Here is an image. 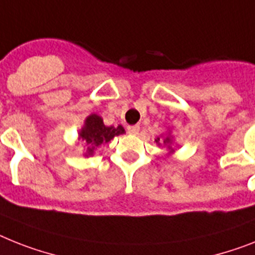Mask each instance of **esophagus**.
I'll return each instance as SVG.
<instances>
[{
  "mask_svg": "<svg viewBox=\"0 0 255 255\" xmlns=\"http://www.w3.org/2000/svg\"><path fill=\"white\" fill-rule=\"evenodd\" d=\"M139 130H140V128L138 125L129 126V128H128V132H129V134H131V135H136V134L139 132Z\"/></svg>",
  "mask_w": 255,
  "mask_h": 255,
  "instance_id": "34e87169",
  "label": "esophagus"
}]
</instances>
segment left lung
Listing matches in <instances>:
<instances>
[{
	"mask_svg": "<svg viewBox=\"0 0 255 255\" xmlns=\"http://www.w3.org/2000/svg\"><path fill=\"white\" fill-rule=\"evenodd\" d=\"M155 142H156V144L159 147H161V146L167 147L168 155H172V153H174V148H173L174 138H173V135H172V131H170V130H168L165 134H161L160 136H156Z\"/></svg>",
	"mask_w": 255,
	"mask_h": 255,
	"instance_id": "1",
	"label": "left lung"
}]
</instances>
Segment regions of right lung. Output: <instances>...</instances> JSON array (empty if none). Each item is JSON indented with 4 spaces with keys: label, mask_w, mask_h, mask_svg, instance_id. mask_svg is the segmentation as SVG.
Instances as JSON below:
<instances>
[{
    "label": "right lung",
    "mask_w": 255,
    "mask_h": 255,
    "mask_svg": "<svg viewBox=\"0 0 255 255\" xmlns=\"http://www.w3.org/2000/svg\"><path fill=\"white\" fill-rule=\"evenodd\" d=\"M125 132L123 126H105L103 119L96 113H91L85 120L82 129L78 131V142H83L86 151L83 156L90 157L104 143H108L115 138ZM77 142V143H78Z\"/></svg>",
    "instance_id": "1"
}]
</instances>
